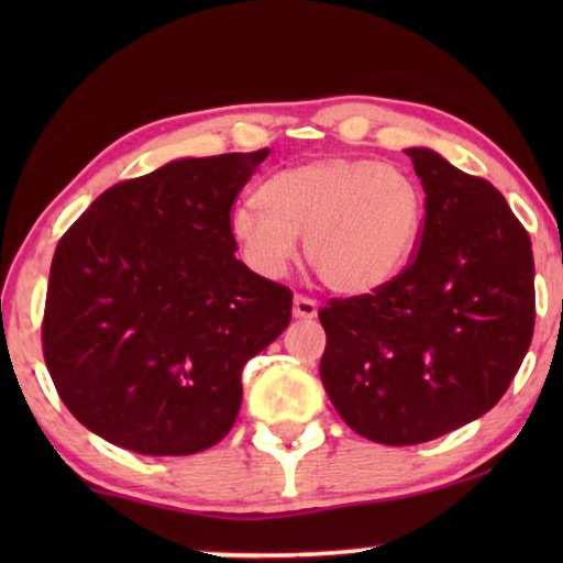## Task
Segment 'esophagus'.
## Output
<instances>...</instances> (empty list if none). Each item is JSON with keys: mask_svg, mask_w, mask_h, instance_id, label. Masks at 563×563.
<instances>
[{"mask_svg": "<svg viewBox=\"0 0 563 563\" xmlns=\"http://www.w3.org/2000/svg\"><path fill=\"white\" fill-rule=\"evenodd\" d=\"M291 312H295L297 320H312L314 314H318V302H314V299H310V297L297 295L295 305H291Z\"/></svg>", "mask_w": 563, "mask_h": 563, "instance_id": "1", "label": "esophagus"}]
</instances>
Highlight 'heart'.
<instances>
[{
    "mask_svg": "<svg viewBox=\"0 0 563 563\" xmlns=\"http://www.w3.org/2000/svg\"><path fill=\"white\" fill-rule=\"evenodd\" d=\"M420 228L418 181L395 164L351 156L282 168L261 184L258 205L230 210V233L258 274L287 272L305 235L310 266L341 295H368L395 279Z\"/></svg>",
    "mask_w": 563,
    "mask_h": 563,
    "instance_id": "b5f03b06",
    "label": "heart"
}]
</instances>
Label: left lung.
I'll list each match as a JSON object with an SVG mask.
<instances>
[{
	"label": "left lung",
	"instance_id": "left-lung-1",
	"mask_svg": "<svg viewBox=\"0 0 563 563\" xmlns=\"http://www.w3.org/2000/svg\"><path fill=\"white\" fill-rule=\"evenodd\" d=\"M405 153L426 189L412 264L318 312L322 387L345 426L384 445L433 441L489 412L536 325L533 251L505 197L435 151Z\"/></svg>",
	"mask_w": 563,
	"mask_h": 563
}]
</instances>
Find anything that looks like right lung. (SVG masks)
<instances>
[{
    "mask_svg": "<svg viewBox=\"0 0 563 563\" xmlns=\"http://www.w3.org/2000/svg\"><path fill=\"white\" fill-rule=\"evenodd\" d=\"M266 156L179 158L114 184L58 241L43 356L91 433L145 456H189L230 433L245 361L291 320V291L238 261L230 233Z\"/></svg>",
    "mask_w": 563,
    "mask_h": 563,
    "instance_id": "obj_1",
    "label": "right lung"
}]
</instances>
